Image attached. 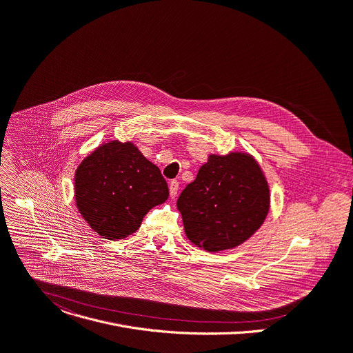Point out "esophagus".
<instances>
[{
	"label": "esophagus",
	"instance_id": "obj_1",
	"mask_svg": "<svg viewBox=\"0 0 353 353\" xmlns=\"http://www.w3.org/2000/svg\"><path fill=\"white\" fill-rule=\"evenodd\" d=\"M169 190H170V197L174 199L177 196V193H179V181L177 180H172L169 183Z\"/></svg>",
	"mask_w": 353,
	"mask_h": 353
}]
</instances>
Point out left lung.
I'll return each mask as SVG.
<instances>
[{"label":"left lung","instance_id":"obj_1","mask_svg":"<svg viewBox=\"0 0 353 353\" xmlns=\"http://www.w3.org/2000/svg\"><path fill=\"white\" fill-rule=\"evenodd\" d=\"M268 181L248 153L211 154L177 200L184 232L194 245L232 249L261 228L269 212Z\"/></svg>","mask_w":353,"mask_h":353}]
</instances>
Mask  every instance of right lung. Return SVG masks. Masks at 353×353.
<instances>
[{
	"instance_id": "obj_1",
	"label": "right lung",
	"mask_w": 353,
	"mask_h": 353,
	"mask_svg": "<svg viewBox=\"0 0 353 353\" xmlns=\"http://www.w3.org/2000/svg\"><path fill=\"white\" fill-rule=\"evenodd\" d=\"M74 187L80 214L105 239L134 234L148 211L169 197L159 168L131 142L95 149L77 168Z\"/></svg>"
}]
</instances>
